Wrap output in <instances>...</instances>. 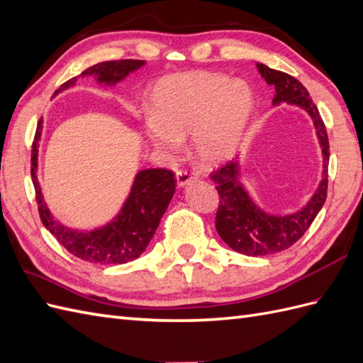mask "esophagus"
<instances>
[{
	"mask_svg": "<svg viewBox=\"0 0 363 363\" xmlns=\"http://www.w3.org/2000/svg\"><path fill=\"white\" fill-rule=\"evenodd\" d=\"M175 179H177V186H179V188H183L184 184L189 183V182L194 179V175H192V174H189L188 171L180 169V171H177V172H175Z\"/></svg>",
	"mask_w": 363,
	"mask_h": 363,
	"instance_id": "obj_1",
	"label": "esophagus"
}]
</instances>
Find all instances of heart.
Returning a JSON list of instances; mask_svg holds the SVG:
<instances>
[{
    "label": "heart",
    "mask_w": 363,
    "mask_h": 363,
    "mask_svg": "<svg viewBox=\"0 0 363 363\" xmlns=\"http://www.w3.org/2000/svg\"><path fill=\"white\" fill-rule=\"evenodd\" d=\"M145 132L163 152H177L189 134V151L201 166L226 162L238 146L252 109L250 87L214 72L166 75L149 89Z\"/></svg>",
    "instance_id": "b5f03b06"
}]
</instances>
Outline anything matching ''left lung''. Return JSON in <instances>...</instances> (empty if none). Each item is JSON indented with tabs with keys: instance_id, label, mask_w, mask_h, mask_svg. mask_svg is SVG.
Returning a JSON list of instances; mask_svg holds the SVG:
<instances>
[{
	"instance_id": "left-lung-1",
	"label": "left lung",
	"mask_w": 363,
	"mask_h": 363,
	"mask_svg": "<svg viewBox=\"0 0 363 363\" xmlns=\"http://www.w3.org/2000/svg\"><path fill=\"white\" fill-rule=\"evenodd\" d=\"M262 77L268 84L276 87L274 104L286 101L297 104L309 112L317 129L323 152V180L308 205L293 216L276 217L260 211L250 200L248 194L238 182V169L234 162H228L211 172L218 192V209L216 214V229L222 240L237 252L245 255H268L291 248L319 214L328 192V162L330 141L328 132L306 87L281 70L257 65Z\"/></svg>"
}]
</instances>
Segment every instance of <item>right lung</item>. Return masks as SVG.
I'll return each mask as SVG.
<instances>
[{
    "instance_id": "obj_1",
    "label": "right lung",
    "mask_w": 363,
    "mask_h": 363,
    "mask_svg": "<svg viewBox=\"0 0 363 363\" xmlns=\"http://www.w3.org/2000/svg\"><path fill=\"white\" fill-rule=\"evenodd\" d=\"M145 65L143 60H111L87 67L82 75H96L99 82L117 83ZM77 82V77L61 84V92ZM41 135V121L35 132L30 155V175L35 186V199L43 225L49 229L60 245L75 257L100 264H120L140 257L152 240L164 211L175 192L172 171L146 169L138 172L134 186L120 216L112 223L92 233H75L61 226L50 216L43 203L37 182V155Z\"/></svg>"
}]
</instances>
